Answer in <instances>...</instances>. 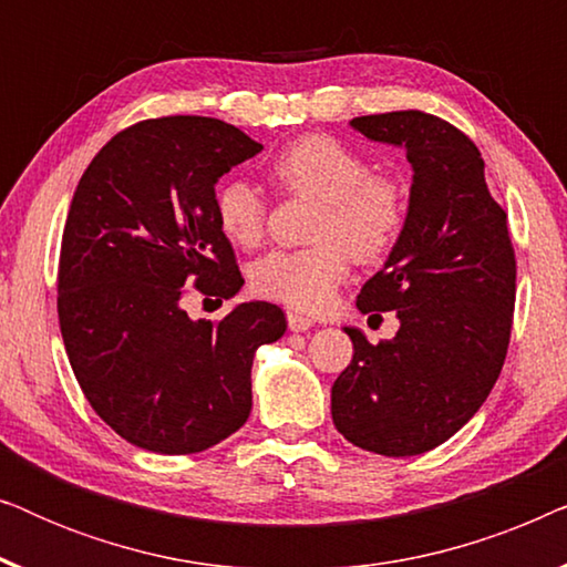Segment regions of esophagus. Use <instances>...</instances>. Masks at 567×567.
Returning a JSON list of instances; mask_svg holds the SVG:
<instances>
[{
    "label": "esophagus",
    "mask_w": 567,
    "mask_h": 567,
    "mask_svg": "<svg viewBox=\"0 0 567 567\" xmlns=\"http://www.w3.org/2000/svg\"><path fill=\"white\" fill-rule=\"evenodd\" d=\"M286 320H289V330L291 332H305V330H309L315 324L312 317H305V315H299V312H289V315H286Z\"/></svg>",
    "instance_id": "esophagus-1"
}]
</instances>
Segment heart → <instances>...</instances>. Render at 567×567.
Returning a JSON list of instances; mask_svg holds the SVG:
<instances>
[{"label":"heart","instance_id":"heart-1","mask_svg":"<svg viewBox=\"0 0 567 567\" xmlns=\"http://www.w3.org/2000/svg\"><path fill=\"white\" fill-rule=\"evenodd\" d=\"M268 175L289 196L320 198L305 250H278L252 270V289L297 312H322L336 301L353 258L379 262L394 250L408 224L405 188L377 175L371 162L330 134L293 138L268 162ZM266 200L247 181L214 193V219L231 245L252 250L266 237Z\"/></svg>","mask_w":567,"mask_h":567}]
</instances>
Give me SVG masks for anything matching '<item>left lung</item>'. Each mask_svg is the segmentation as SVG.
Here are the masks:
<instances>
[{
	"label": "left lung",
	"instance_id": "obj_1",
	"mask_svg": "<svg viewBox=\"0 0 567 567\" xmlns=\"http://www.w3.org/2000/svg\"><path fill=\"white\" fill-rule=\"evenodd\" d=\"M351 126L405 146L413 185L400 243L355 299L363 315H398L400 330L371 346L346 328L353 359L332 384V423L367 452L415 456L452 439L498 382L516 255L470 136L423 111L361 115Z\"/></svg>",
	"mask_w": 567,
	"mask_h": 567
}]
</instances>
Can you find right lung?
<instances>
[{
  "instance_id": "right-lung-1",
  "label": "right lung",
  "mask_w": 567,
  "mask_h": 567,
  "mask_svg": "<svg viewBox=\"0 0 567 567\" xmlns=\"http://www.w3.org/2000/svg\"><path fill=\"white\" fill-rule=\"evenodd\" d=\"M260 150L204 115L138 121L74 190L59 255L61 338L92 410L146 452L196 454L243 429L255 351L286 332L268 301L219 322L183 309L188 286L216 301L243 289L214 185Z\"/></svg>"
}]
</instances>
